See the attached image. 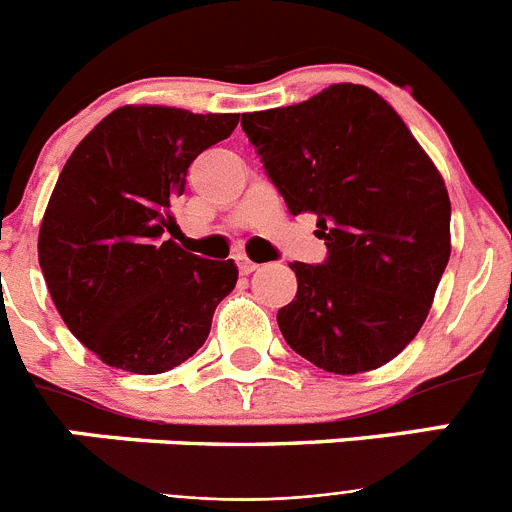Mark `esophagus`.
Returning <instances> with one entry per match:
<instances>
[{
    "instance_id": "1",
    "label": "esophagus",
    "mask_w": 512,
    "mask_h": 512,
    "mask_svg": "<svg viewBox=\"0 0 512 512\" xmlns=\"http://www.w3.org/2000/svg\"><path fill=\"white\" fill-rule=\"evenodd\" d=\"M238 269H241L243 277H248V274H253V271H256V264H253V261H248L246 256H241V259H238Z\"/></svg>"
}]
</instances>
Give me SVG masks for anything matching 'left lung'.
I'll return each mask as SVG.
<instances>
[{
    "label": "left lung",
    "instance_id": "8db88e82",
    "mask_svg": "<svg viewBox=\"0 0 512 512\" xmlns=\"http://www.w3.org/2000/svg\"><path fill=\"white\" fill-rule=\"evenodd\" d=\"M241 125L289 212H315L328 248L323 264H289L284 341L333 374L392 361L423 328L449 264L451 202L433 161L361 84L248 112Z\"/></svg>",
    "mask_w": 512,
    "mask_h": 512
}]
</instances>
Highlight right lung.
<instances>
[{"label": "right lung", "instance_id": "add662e5", "mask_svg": "<svg viewBox=\"0 0 512 512\" xmlns=\"http://www.w3.org/2000/svg\"><path fill=\"white\" fill-rule=\"evenodd\" d=\"M235 125L238 115L120 107L63 166L38 261L63 323L104 364L161 374L207 341L238 266L194 256L166 230H176L169 207L189 164Z\"/></svg>", "mask_w": 512, "mask_h": 512}]
</instances>
